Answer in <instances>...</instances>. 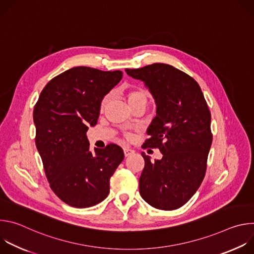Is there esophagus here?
I'll use <instances>...</instances> for the list:
<instances>
[{"mask_svg": "<svg viewBox=\"0 0 254 254\" xmlns=\"http://www.w3.org/2000/svg\"><path fill=\"white\" fill-rule=\"evenodd\" d=\"M124 153H125V156H126V157H128V156H130L131 154H133L134 151H133L132 149H129L128 147H125V148H124Z\"/></svg>", "mask_w": 254, "mask_h": 254, "instance_id": "esophagus-1", "label": "esophagus"}]
</instances>
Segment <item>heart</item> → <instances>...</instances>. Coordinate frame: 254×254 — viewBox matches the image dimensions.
<instances>
[{
  "instance_id": "1",
  "label": "heart",
  "mask_w": 254,
  "mask_h": 254,
  "mask_svg": "<svg viewBox=\"0 0 254 254\" xmlns=\"http://www.w3.org/2000/svg\"><path fill=\"white\" fill-rule=\"evenodd\" d=\"M127 102L129 105L133 104L135 102H148L149 93L146 89L140 88V87H135V88L128 90V92L127 93ZM110 101H111V94H106L103 96V98L101 99L100 104H99V111L101 113L105 111V108L108 105V103H110ZM126 135L128 138L131 136L130 133H127Z\"/></svg>"
}]
</instances>
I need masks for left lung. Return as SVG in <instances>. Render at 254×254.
Masks as SVG:
<instances>
[{
    "label": "left lung",
    "mask_w": 254,
    "mask_h": 254,
    "mask_svg": "<svg viewBox=\"0 0 254 254\" xmlns=\"http://www.w3.org/2000/svg\"><path fill=\"white\" fill-rule=\"evenodd\" d=\"M144 82L157 103V115L142 144L158 148L161 160L152 163L144 153L139 194L151 206L175 210L186 204L205 177L212 143L211 114L197 81L169 64L154 63L126 69Z\"/></svg>",
    "instance_id": "left-lung-1"
}]
</instances>
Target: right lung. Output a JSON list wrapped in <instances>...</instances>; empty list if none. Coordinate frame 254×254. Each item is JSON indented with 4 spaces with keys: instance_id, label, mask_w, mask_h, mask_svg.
Masks as SVG:
<instances>
[{
    "instance_id": "1",
    "label": "right lung",
    "mask_w": 254,
    "mask_h": 254,
    "mask_svg": "<svg viewBox=\"0 0 254 254\" xmlns=\"http://www.w3.org/2000/svg\"><path fill=\"white\" fill-rule=\"evenodd\" d=\"M123 72L78 66L52 78L33 113L36 147L55 195L69 206L87 208L110 194V180L125 154L110 143L89 151L88 127L97 124L99 104Z\"/></svg>"
}]
</instances>
